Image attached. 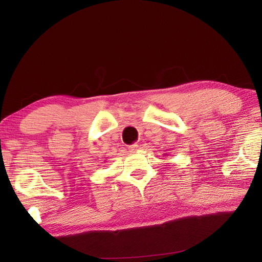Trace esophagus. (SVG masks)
I'll return each instance as SVG.
<instances>
[{"label":"esophagus","mask_w":262,"mask_h":262,"mask_svg":"<svg viewBox=\"0 0 262 262\" xmlns=\"http://www.w3.org/2000/svg\"><path fill=\"white\" fill-rule=\"evenodd\" d=\"M128 149H129L132 152H134V151H136V150H139V144H137V143L132 144V145H129V147H128Z\"/></svg>","instance_id":"esophagus-1"}]
</instances>
